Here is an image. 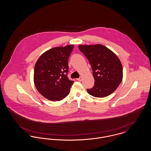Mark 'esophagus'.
<instances>
[{"label":"esophagus","instance_id":"1","mask_svg":"<svg viewBox=\"0 0 151 151\" xmlns=\"http://www.w3.org/2000/svg\"><path fill=\"white\" fill-rule=\"evenodd\" d=\"M77 80L79 81H81L82 80V78L81 77H80L78 79H77Z\"/></svg>","mask_w":151,"mask_h":151}]
</instances>
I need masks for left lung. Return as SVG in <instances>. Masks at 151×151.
Instances as JSON below:
<instances>
[{"instance_id": "left-lung-1", "label": "left lung", "mask_w": 151, "mask_h": 151, "mask_svg": "<svg viewBox=\"0 0 151 151\" xmlns=\"http://www.w3.org/2000/svg\"><path fill=\"white\" fill-rule=\"evenodd\" d=\"M91 65L94 79L92 88L87 92L96 97H104L113 93L122 82L123 68L118 57L102 45H79Z\"/></svg>"}]
</instances>
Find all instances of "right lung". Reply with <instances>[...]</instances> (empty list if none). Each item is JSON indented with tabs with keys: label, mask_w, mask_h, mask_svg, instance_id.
I'll return each instance as SVG.
<instances>
[{
	"label": "right lung",
	"mask_w": 151,
	"mask_h": 151,
	"mask_svg": "<svg viewBox=\"0 0 151 151\" xmlns=\"http://www.w3.org/2000/svg\"><path fill=\"white\" fill-rule=\"evenodd\" d=\"M73 45L57 47L45 52L36 62L34 83L37 91L49 100L65 99L70 93L73 81L67 77L68 60Z\"/></svg>",
	"instance_id": "1"
}]
</instances>
